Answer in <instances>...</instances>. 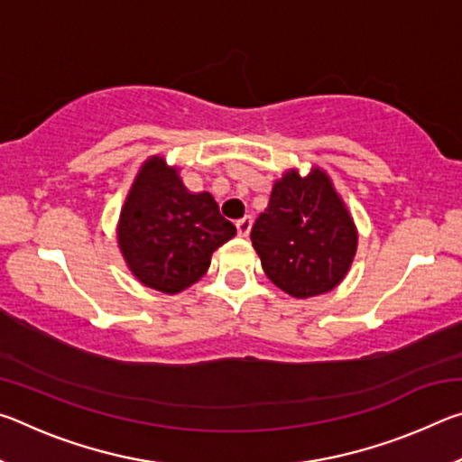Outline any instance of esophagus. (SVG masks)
Returning <instances> with one entry per match:
<instances>
[{"label": "esophagus", "mask_w": 462, "mask_h": 462, "mask_svg": "<svg viewBox=\"0 0 462 462\" xmlns=\"http://www.w3.org/2000/svg\"><path fill=\"white\" fill-rule=\"evenodd\" d=\"M236 228H238V236L246 238L250 228H253V216H245V217H242V220H238L236 222Z\"/></svg>", "instance_id": "esophagus-1"}]
</instances>
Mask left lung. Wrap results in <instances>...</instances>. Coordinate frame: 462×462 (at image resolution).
Returning <instances> with one entry per match:
<instances>
[{
    "instance_id": "left-lung-1",
    "label": "left lung",
    "mask_w": 462,
    "mask_h": 462,
    "mask_svg": "<svg viewBox=\"0 0 462 462\" xmlns=\"http://www.w3.org/2000/svg\"><path fill=\"white\" fill-rule=\"evenodd\" d=\"M250 240L267 277L300 300L338 285L356 253L353 217L319 169L308 177L291 171L275 183Z\"/></svg>"
}]
</instances>
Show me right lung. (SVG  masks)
Here are the masks:
<instances>
[{
	"label": "right lung",
	"instance_id": "obj_1",
	"mask_svg": "<svg viewBox=\"0 0 462 462\" xmlns=\"http://www.w3.org/2000/svg\"><path fill=\"white\" fill-rule=\"evenodd\" d=\"M236 234L209 193H189L159 156L140 171L124 203L120 250L130 271L162 293H179L208 271L212 253Z\"/></svg>",
	"mask_w": 462,
	"mask_h": 462
}]
</instances>
